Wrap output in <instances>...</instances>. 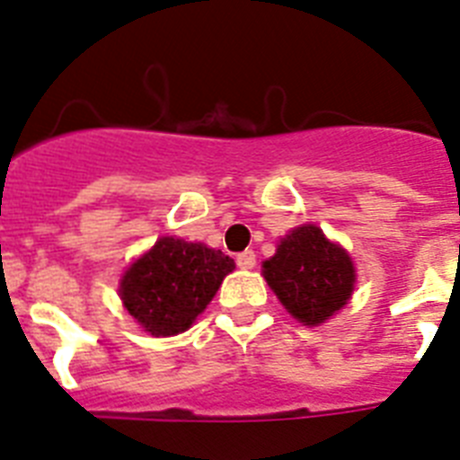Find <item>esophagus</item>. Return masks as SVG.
Here are the masks:
<instances>
[{
  "label": "esophagus",
  "instance_id": "esophagus-1",
  "mask_svg": "<svg viewBox=\"0 0 460 460\" xmlns=\"http://www.w3.org/2000/svg\"><path fill=\"white\" fill-rule=\"evenodd\" d=\"M237 266L244 268V270H249V268L256 266V253L252 252V249H247V252L237 253Z\"/></svg>",
  "mask_w": 460,
  "mask_h": 460
}]
</instances>
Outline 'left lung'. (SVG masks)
I'll use <instances>...</instances> for the list:
<instances>
[{"instance_id": "left-lung-1", "label": "left lung", "mask_w": 460, "mask_h": 460, "mask_svg": "<svg viewBox=\"0 0 460 460\" xmlns=\"http://www.w3.org/2000/svg\"><path fill=\"white\" fill-rule=\"evenodd\" d=\"M263 278L296 321L318 325L340 311L354 292V263L328 242L321 227L301 226L285 237Z\"/></svg>"}]
</instances>
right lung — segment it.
<instances>
[{
    "label": "right lung",
    "instance_id": "right-lung-1",
    "mask_svg": "<svg viewBox=\"0 0 460 460\" xmlns=\"http://www.w3.org/2000/svg\"><path fill=\"white\" fill-rule=\"evenodd\" d=\"M233 270L234 261L223 252L161 237L126 270L120 299L146 332L168 337L192 325Z\"/></svg>",
    "mask_w": 460,
    "mask_h": 460
}]
</instances>
